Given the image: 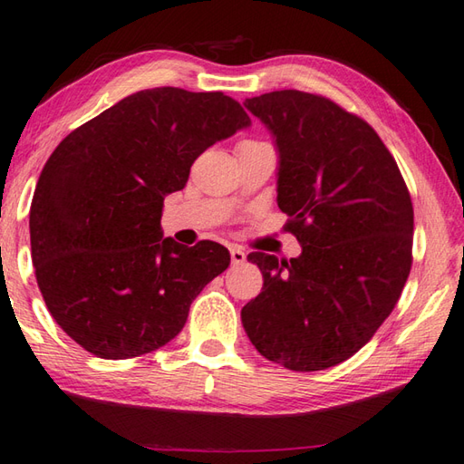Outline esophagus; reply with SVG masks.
Masks as SVG:
<instances>
[{"instance_id":"34e87169","label":"esophagus","mask_w":464,"mask_h":464,"mask_svg":"<svg viewBox=\"0 0 464 464\" xmlns=\"http://www.w3.org/2000/svg\"><path fill=\"white\" fill-rule=\"evenodd\" d=\"M230 258H232L234 266H238V264H244V262H246V254H244V250H240V248H236V246H232V248H230Z\"/></svg>"}]
</instances>
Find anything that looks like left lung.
<instances>
[{
  "instance_id": "obj_1",
  "label": "left lung",
  "mask_w": 464,
  "mask_h": 464,
  "mask_svg": "<svg viewBox=\"0 0 464 464\" xmlns=\"http://www.w3.org/2000/svg\"><path fill=\"white\" fill-rule=\"evenodd\" d=\"M244 106L276 140L278 208L302 254H248L264 286L242 324L268 361L324 371L361 351L401 298L412 266L409 188L372 126L333 100L280 90Z\"/></svg>"
}]
</instances>
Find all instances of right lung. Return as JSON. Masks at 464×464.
Instances as JSON below:
<instances>
[{"instance_id":"1","label":"right lung","mask_w":464,"mask_h":464,"mask_svg":"<svg viewBox=\"0 0 464 464\" xmlns=\"http://www.w3.org/2000/svg\"><path fill=\"white\" fill-rule=\"evenodd\" d=\"M246 126L222 92L166 86L131 93L53 150L32 200V262L47 310L82 348L108 361L156 351L230 266L222 244L186 248L160 218L194 160Z\"/></svg>"}]
</instances>
